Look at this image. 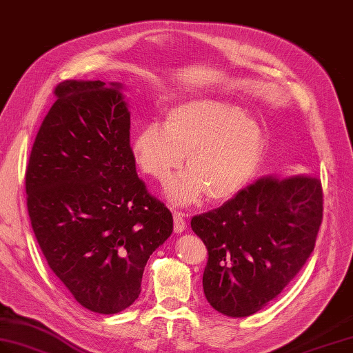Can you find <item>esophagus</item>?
Returning a JSON list of instances; mask_svg holds the SVG:
<instances>
[{
  "label": "esophagus",
  "mask_w": 353,
  "mask_h": 353,
  "mask_svg": "<svg viewBox=\"0 0 353 353\" xmlns=\"http://www.w3.org/2000/svg\"><path fill=\"white\" fill-rule=\"evenodd\" d=\"M173 219H174V231L176 232H182L186 228V216L180 212L173 213Z\"/></svg>",
  "instance_id": "obj_1"
}]
</instances>
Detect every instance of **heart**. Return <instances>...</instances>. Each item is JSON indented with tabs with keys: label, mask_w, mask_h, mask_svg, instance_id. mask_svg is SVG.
Segmentation results:
<instances>
[{
	"label": "heart",
	"mask_w": 353,
	"mask_h": 353,
	"mask_svg": "<svg viewBox=\"0 0 353 353\" xmlns=\"http://www.w3.org/2000/svg\"><path fill=\"white\" fill-rule=\"evenodd\" d=\"M131 149L143 173L161 183L180 168L186 153L188 171L167 189L171 201L192 204L205 194L212 201H223L255 176L264 157L265 132L240 107L200 98L171 108L164 126H143Z\"/></svg>",
	"instance_id": "1"
}]
</instances>
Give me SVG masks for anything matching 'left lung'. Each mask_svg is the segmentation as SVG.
I'll list each match as a JSON object with an SVG mask.
<instances>
[{
    "instance_id": "obj_1",
    "label": "left lung",
    "mask_w": 353,
    "mask_h": 353,
    "mask_svg": "<svg viewBox=\"0 0 353 353\" xmlns=\"http://www.w3.org/2000/svg\"><path fill=\"white\" fill-rule=\"evenodd\" d=\"M321 179L265 176L191 227L207 248L203 288L218 312L245 318L276 298L303 268L322 223Z\"/></svg>"
}]
</instances>
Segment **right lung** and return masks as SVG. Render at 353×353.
<instances>
[{
    "label": "right lung",
    "mask_w": 353,
    "mask_h": 353,
    "mask_svg": "<svg viewBox=\"0 0 353 353\" xmlns=\"http://www.w3.org/2000/svg\"><path fill=\"white\" fill-rule=\"evenodd\" d=\"M101 80H65L26 167V207L50 270L88 310L114 314L141 291L173 214L137 176L130 113Z\"/></svg>",
    "instance_id": "right-lung-1"
}]
</instances>
